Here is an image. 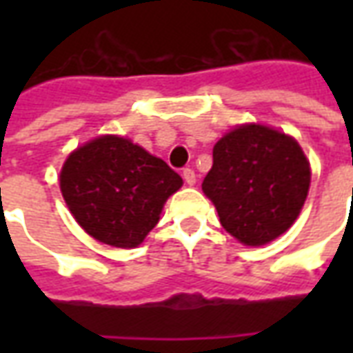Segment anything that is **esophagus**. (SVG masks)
<instances>
[{
    "mask_svg": "<svg viewBox=\"0 0 353 353\" xmlns=\"http://www.w3.org/2000/svg\"><path fill=\"white\" fill-rule=\"evenodd\" d=\"M183 179H185V183H187V185L196 183V174H194V170L185 168L183 170Z\"/></svg>",
    "mask_w": 353,
    "mask_h": 353,
    "instance_id": "obj_1",
    "label": "esophagus"
}]
</instances>
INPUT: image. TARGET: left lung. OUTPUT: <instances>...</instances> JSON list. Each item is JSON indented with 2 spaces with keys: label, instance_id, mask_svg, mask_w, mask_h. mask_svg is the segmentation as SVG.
Here are the masks:
<instances>
[{
  "label": "left lung",
  "instance_id": "left-lung-1",
  "mask_svg": "<svg viewBox=\"0 0 353 353\" xmlns=\"http://www.w3.org/2000/svg\"><path fill=\"white\" fill-rule=\"evenodd\" d=\"M310 189V164L283 132L242 124L214 147L202 191L223 229L245 245H265L295 223Z\"/></svg>",
  "mask_w": 353,
  "mask_h": 353
}]
</instances>
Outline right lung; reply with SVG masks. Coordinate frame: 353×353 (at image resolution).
I'll return each mask as SVG.
<instances>
[{
	"instance_id": "obj_1",
	"label": "right lung",
	"mask_w": 353,
	"mask_h": 353,
	"mask_svg": "<svg viewBox=\"0 0 353 353\" xmlns=\"http://www.w3.org/2000/svg\"><path fill=\"white\" fill-rule=\"evenodd\" d=\"M183 185L166 162L121 136L75 149L60 172V191L75 221L101 244L136 248Z\"/></svg>"
}]
</instances>
